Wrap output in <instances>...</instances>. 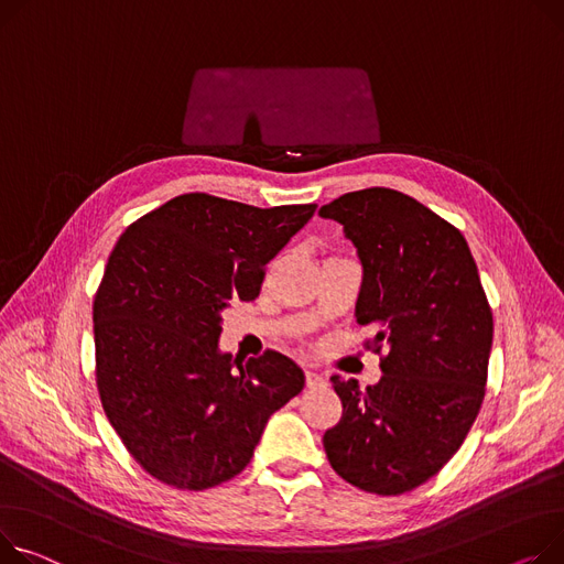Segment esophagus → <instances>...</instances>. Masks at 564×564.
Here are the masks:
<instances>
[{"label":"esophagus","mask_w":564,"mask_h":564,"mask_svg":"<svg viewBox=\"0 0 564 564\" xmlns=\"http://www.w3.org/2000/svg\"><path fill=\"white\" fill-rule=\"evenodd\" d=\"M304 377H306V388H322L324 386V379L319 377L317 371H306Z\"/></svg>","instance_id":"34e87169"}]
</instances>
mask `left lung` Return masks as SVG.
<instances>
[{"mask_svg": "<svg viewBox=\"0 0 564 564\" xmlns=\"http://www.w3.org/2000/svg\"><path fill=\"white\" fill-rule=\"evenodd\" d=\"M340 221L362 262L358 324L383 354L377 386L330 377L343 417L324 433L337 476L371 495H403L435 476L465 442L485 397L492 311L465 236L390 187L319 208Z\"/></svg>", "mask_w": 564, "mask_h": 564, "instance_id": "obj_1", "label": "left lung"}]
</instances>
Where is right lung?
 <instances>
[{
    "label": "right lung",
    "instance_id": "obj_1",
    "mask_svg": "<svg viewBox=\"0 0 564 564\" xmlns=\"http://www.w3.org/2000/svg\"><path fill=\"white\" fill-rule=\"evenodd\" d=\"M315 204L256 208L187 193L142 215L110 251L95 294L101 408L133 460L176 490H208L251 460L304 371L268 349L219 351L221 311L258 296L270 260Z\"/></svg>",
    "mask_w": 564,
    "mask_h": 564
}]
</instances>
